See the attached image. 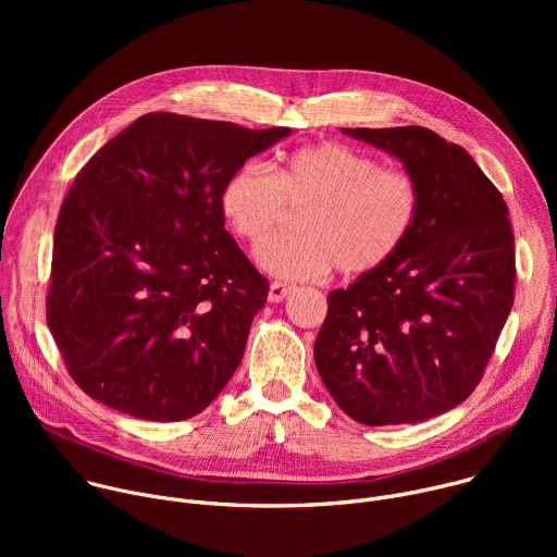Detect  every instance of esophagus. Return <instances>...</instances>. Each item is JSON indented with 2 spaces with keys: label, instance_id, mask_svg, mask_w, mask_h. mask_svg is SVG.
Wrapping results in <instances>:
<instances>
[{
  "label": "esophagus",
  "instance_id": "obj_1",
  "mask_svg": "<svg viewBox=\"0 0 557 557\" xmlns=\"http://www.w3.org/2000/svg\"><path fill=\"white\" fill-rule=\"evenodd\" d=\"M290 290H293V286H286L282 282H273L271 288H269V301L280 304V301H284L290 295Z\"/></svg>",
  "mask_w": 557,
  "mask_h": 557
}]
</instances>
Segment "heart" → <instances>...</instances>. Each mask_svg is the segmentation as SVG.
Segmentation results:
<instances>
[{"mask_svg": "<svg viewBox=\"0 0 557 557\" xmlns=\"http://www.w3.org/2000/svg\"><path fill=\"white\" fill-rule=\"evenodd\" d=\"M417 183L383 170L372 156L344 143L297 149L273 172L262 163L237 168L220 191L228 228L260 245L285 209L301 210L299 236L274 238L256 251L262 271L280 280H322L333 269L366 275L385 267L419 218Z\"/></svg>", "mask_w": 557, "mask_h": 557, "instance_id": "obj_1", "label": "heart"}]
</instances>
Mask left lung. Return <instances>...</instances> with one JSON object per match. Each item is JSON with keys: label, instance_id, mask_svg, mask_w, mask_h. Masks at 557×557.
Instances as JSON below:
<instances>
[{"label": "left lung", "instance_id": "1", "mask_svg": "<svg viewBox=\"0 0 557 557\" xmlns=\"http://www.w3.org/2000/svg\"><path fill=\"white\" fill-rule=\"evenodd\" d=\"M342 132L394 156L421 207L399 253L329 295L314 366L359 423L428 421L479 385L511 312L509 211L473 158L428 127Z\"/></svg>", "mask_w": 557, "mask_h": 557}]
</instances>
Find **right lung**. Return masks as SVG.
I'll list each match as a JSON object with an SVG mask.
<instances>
[{
    "instance_id": "add662e5",
    "label": "right lung",
    "mask_w": 557,
    "mask_h": 557,
    "mask_svg": "<svg viewBox=\"0 0 557 557\" xmlns=\"http://www.w3.org/2000/svg\"><path fill=\"white\" fill-rule=\"evenodd\" d=\"M290 132L153 112L78 172L54 226L46 314L92 399L168 423L224 389L269 282L226 233L220 191Z\"/></svg>"
}]
</instances>
